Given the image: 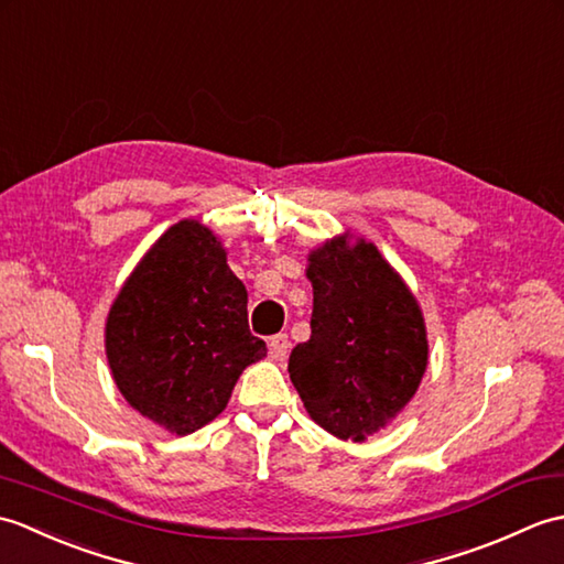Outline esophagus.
I'll list each match as a JSON object with an SVG mask.
<instances>
[{
	"label": "esophagus",
	"mask_w": 564,
	"mask_h": 564,
	"mask_svg": "<svg viewBox=\"0 0 564 564\" xmlns=\"http://www.w3.org/2000/svg\"><path fill=\"white\" fill-rule=\"evenodd\" d=\"M289 349H291V341L285 334H273L269 339V354L271 358H275V361H283V358L289 356Z\"/></svg>",
	"instance_id": "obj_1"
}]
</instances>
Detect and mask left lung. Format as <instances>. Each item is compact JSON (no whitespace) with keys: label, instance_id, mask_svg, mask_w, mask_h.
<instances>
[{"label":"left lung","instance_id":"8db88e82","mask_svg":"<svg viewBox=\"0 0 564 564\" xmlns=\"http://www.w3.org/2000/svg\"><path fill=\"white\" fill-rule=\"evenodd\" d=\"M310 339L289 358L307 414L337 438L364 441L414 398L426 329L414 295L380 251L332 239L310 254Z\"/></svg>","mask_w":564,"mask_h":564}]
</instances>
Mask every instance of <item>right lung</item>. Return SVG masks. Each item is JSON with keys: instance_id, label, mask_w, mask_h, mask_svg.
<instances>
[{"instance_id": "add662e5", "label": "right lung", "mask_w": 564, "mask_h": 564, "mask_svg": "<svg viewBox=\"0 0 564 564\" xmlns=\"http://www.w3.org/2000/svg\"><path fill=\"white\" fill-rule=\"evenodd\" d=\"M106 356L128 404L172 434L213 422L239 373L267 356L249 332L247 291L208 227H170L106 319Z\"/></svg>"}]
</instances>
